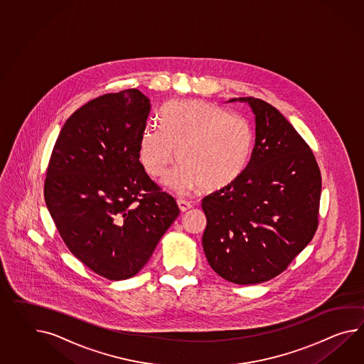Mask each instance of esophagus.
Instances as JSON below:
<instances>
[{
    "mask_svg": "<svg viewBox=\"0 0 364 364\" xmlns=\"http://www.w3.org/2000/svg\"><path fill=\"white\" fill-rule=\"evenodd\" d=\"M178 209H180V212H186V210H189L191 208H192V204L189 203V201H186V200H183V198H178Z\"/></svg>",
    "mask_w": 364,
    "mask_h": 364,
    "instance_id": "esophagus-1",
    "label": "esophagus"
}]
</instances>
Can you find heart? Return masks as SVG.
<instances>
[{"mask_svg":"<svg viewBox=\"0 0 364 364\" xmlns=\"http://www.w3.org/2000/svg\"><path fill=\"white\" fill-rule=\"evenodd\" d=\"M161 127L149 126L139 141V158L151 176H163L180 191L203 186L208 192L237 183L255 151V132L246 118L205 101H173L161 109Z\"/></svg>","mask_w":364,"mask_h":364,"instance_id":"obj_1","label":"heart"}]
</instances>
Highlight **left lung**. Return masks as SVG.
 <instances>
[{
    "mask_svg": "<svg viewBox=\"0 0 364 364\" xmlns=\"http://www.w3.org/2000/svg\"><path fill=\"white\" fill-rule=\"evenodd\" d=\"M246 102L255 116V151L245 175L206 196L203 247L225 280L240 285L282 274L318 226L321 172L309 146L266 101Z\"/></svg>",
    "mask_w": 364,
    "mask_h": 364,
    "instance_id": "1",
    "label": "left lung"
}]
</instances>
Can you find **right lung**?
<instances>
[{"label":"right lung","instance_id":"right-lung-1","mask_svg":"<svg viewBox=\"0 0 364 364\" xmlns=\"http://www.w3.org/2000/svg\"><path fill=\"white\" fill-rule=\"evenodd\" d=\"M150 110L134 88L89 101L65 121L47 168L46 205L60 237L109 280L136 275L180 213L139 161Z\"/></svg>","mask_w":364,"mask_h":364}]
</instances>
